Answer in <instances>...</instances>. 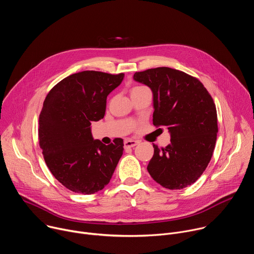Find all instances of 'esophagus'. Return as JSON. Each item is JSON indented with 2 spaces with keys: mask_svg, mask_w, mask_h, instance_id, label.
Segmentation results:
<instances>
[{
  "mask_svg": "<svg viewBox=\"0 0 254 254\" xmlns=\"http://www.w3.org/2000/svg\"><path fill=\"white\" fill-rule=\"evenodd\" d=\"M137 143H138V141H137V140L130 139V138H127V139L125 140V142H124V144H125V149L127 150V149H129V148H133V147H135V146H136Z\"/></svg>",
  "mask_w": 254,
  "mask_h": 254,
  "instance_id": "esophagus-1",
  "label": "esophagus"
}]
</instances>
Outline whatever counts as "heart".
<instances>
[{
	"label": "heart",
	"mask_w": 254,
	"mask_h": 254,
	"mask_svg": "<svg viewBox=\"0 0 254 254\" xmlns=\"http://www.w3.org/2000/svg\"><path fill=\"white\" fill-rule=\"evenodd\" d=\"M136 87H139V86H136Z\"/></svg>",
	"instance_id": "heart-1"
}]
</instances>
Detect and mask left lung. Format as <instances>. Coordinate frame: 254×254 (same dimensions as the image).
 <instances>
[{
  "label": "left lung",
  "mask_w": 254,
  "mask_h": 254,
  "mask_svg": "<svg viewBox=\"0 0 254 254\" xmlns=\"http://www.w3.org/2000/svg\"><path fill=\"white\" fill-rule=\"evenodd\" d=\"M133 79L152 89L153 124L171 133L166 148L153 144L148 172L170 190L192 185L206 170L218 132L212 96L198 78L170 67L135 72Z\"/></svg>",
  "instance_id": "left-lung-1"
}]
</instances>
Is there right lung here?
<instances>
[{"instance_id": "1", "label": "right lung", "mask_w": 254, "mask_h": 254, "mask_svg": "<svg viewBox=\"0 0 254 254\" xmlns=\"http://www.w3.org/2000/svg\"><path fill=\"white\" fill-rule=\"evenodd\" d=\"M124 77L81 71L58 82L43 102L39 146L52 175L72 192L89 195L102 190L123 156V138L105 146L93 139L90 125L103 119L106 97Z\"/></svg>"}]
</instances>
